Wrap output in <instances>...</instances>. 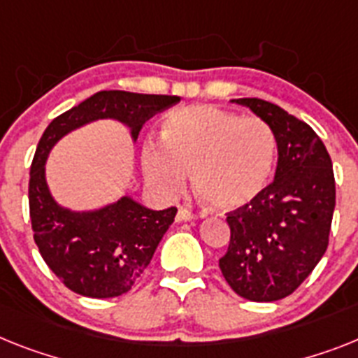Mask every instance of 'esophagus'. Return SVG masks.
<instances>
[{
  "label": "esophagus",
  "mask_w": 358,
  "mask_h": 358,
  "mask_svg": "<svg viewBox=\"0 0 358 358\" xmlns=\"http://www.w3.org/2000/svg\"><path fill=\"white\" fill-rule=\"evenodd\" d=\"M196 215L191 213L189 209H184V207H180L178 213H176V222H189V220H194Z\"/></svg>",
  "instance_id": "obj_1"
}]
</instances>
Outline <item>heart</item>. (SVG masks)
Returning a JSON list of instances; mask_svg holds the SVG:
<instances>
[{"instance_id": "heart-1", "label": "heart", "mask_w": 358, "mask_h": 358, "mask_svg": "<svg viewBox=\"0 0 358 358\" xmlns=\"http://www.w3.org/2000/svg\"><path fill=\"white\" fill-rule=\"evenodd\" d=\"M275 156V131L264 120L189 105L165 116L162 143L143 145L142 167L164 194H178L193 173L194 191L207 206L233 211L262 193Z\"/></svg>"}]
</instances>
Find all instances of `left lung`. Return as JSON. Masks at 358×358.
<instances>
[{
  "mask_svg": "<svg viewBox=\"0 0 358 358\" xmlns=\"http://www.w3.org/2000/svg\"><path fill=\"white\" fill-rule=\"evenodd\" d=\"M275 131V180L255 200L227 213L231 240L220 271L231 289L253 302L291 295L327 249L335 176L326 145L287 110L258 98H238Z\"/></svg>",
  "mask_w": 358,
  "mask_h": 358,
  "instance_id": "left-lung-1",
  "label": "left lung"
}]
</instances>
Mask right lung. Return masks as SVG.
Returning <instances> with one entry per match:
<instances>
[{"label":"right lung","instance_id":"add662e5","mask_svg":"<svg viewBox=\"0 0 358 358\" xmlns=\"http://www.w3.org/2000/svg\"><path fill=\"white\" fill-rule=\"evenodd\" d=\"M178 101L180 96L100 91L54 118L40 138L29 180L34 242L54 275L78 295L113 299L127 293L151 262L176 207L152 211L122 196L94 211H71L54 200L45 178L52 147L96 120L122 122L136 142L147 120Z\"/></svg>","mask_w":358,"mask_h":358}]
</instances>
